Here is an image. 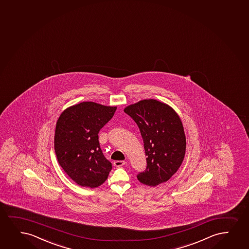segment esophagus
I'll use <instances>...</instances> for the list:
<instances>
[{
  "mask_svg": "<svg viewBox=\"0 0 249 249\" xmlns=\"http://www.w3.org/2000/svg\"><path fill=\"white\" fill-rule=\"evenodd\" d=\"M126 163L125 161H115L114 162V165L116 166V167H122V166L124 165Z\"/></svg>",
  "mask_w": 249,
  "mask_h": 249,
  "instance_id": "obj_1",
  "label": "esophagus"
}]
</instances>
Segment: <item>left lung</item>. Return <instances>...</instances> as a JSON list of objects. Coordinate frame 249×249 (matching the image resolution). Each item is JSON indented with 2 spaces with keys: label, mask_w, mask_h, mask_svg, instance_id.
I'll return each instance as SVG.
<instances>
[{
  "label": "left lung",
  "mask_w": 249,
  "mask_h": 249,
  "mask_svg": "<svg viewBox=\"0 0 249 249\" xmlns=\"http://www.w3.org/2000/svg\"><path fill=\"white\" fill-rule=\"evenodd\" d=\"M124 111L137 123L147 156V167L137 175L138 180L148 186L168 181L181 165L186 148L178 114L154 99L130 105Z\"/></svg>",
  "instance_id": "left-lung-1"
}]
</instances>
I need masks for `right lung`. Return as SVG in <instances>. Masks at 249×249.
<instances>
[{"label": "right lung", "instance_id": "right-lung-1", "mask_svg": "<svg viewBox=\"0 0 249 249\" xmlns=\"http://www.w3.org/2000/svg\"><path fill=\"white\" fill-rule=\"evenodd\" d=\"M116 107L81 102L62 112L56 123L54 150L58 163L76 184L98 187L112 166L98 140L100 130L111 120Z\"/></svg>", "mask_w": 249, "mask_h": 249}]
</instances>
